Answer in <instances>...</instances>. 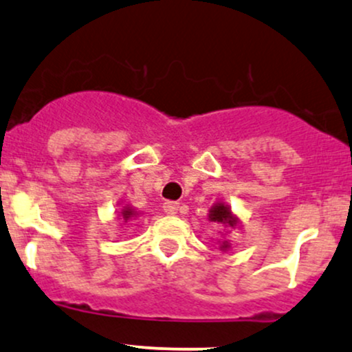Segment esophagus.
Instances as JSON below:
<instances>
[{
    "mask_svg": "<svg viewBox=\"0 0 352 352\" xmlns=\"http://www.w3.org/2000/svg\"><path fill=\"white\" fill-rule=\"evenodd\" d=\"M179 208H180V205L177 201H165L164 203V211L167 214H177L179 213Z\"/></svg>",
    "mask_w": 352,
    "mask_h": 352,
    "instance_id": "1",
    "label": "esophagus"
}]
</instances>
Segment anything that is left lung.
Masks as SVG:
<instances>
[{
  "label": "left lung",
  "instance_id": "1",
  "mask_svg": "<svg viewBox=\"0 0 352 352\" xmlns=\"http://www.w3.org/2000/svg\"><path fill=\"white\" fill-rule=\"evenodd\" d=\"M208 218H210V221L224 224V226H228V228H236V224L239 223L238 217H234L230 206L224 205V203H217V205L211 206ZM230 248L231 245L228 241H223V244L219 245V249H221V251H228Z\"/></svg>",
  "mask_w": 352,
  "mask_h": 352
}]
</instances>
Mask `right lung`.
<instances>
[{
  "instance_id": "1",
  "label": "right lung",
  "mask_w": 352,
  "mask_h": 352,
  "mask_svg": "<svg viewBox=\"0 0 352 352\" xmlns=\"http://www.w3.org/2000/svg\"><path fill=\"white\" fill-rule=\"evenodd\" d=\"M121 217H122V219H124V221H128V219L138 217V213H135V211L131 208V206H124V210L121 211Z\"/></svg>"
}]
</instances>
